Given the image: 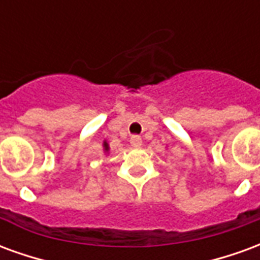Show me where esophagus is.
I'll use <instances>...</instances> for the list:
<instances>
[{
  "mask_svg": "<svg viewBox=\"0 0 260 260\" xmlns=\"http://www.w3.org/2000/svg\"><path fill=\"white\" fill-rule=\"evenodd\" d=\"M131 146L135 147V149H138V147H141L142 146L141 136H138V135L131 136Z\"/></svg>",
  "mask_w": 260,
  "mask_h": 260,
  "instance_id": "1",
  "label": "esophagus"
}]
</instances>
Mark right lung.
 Listing matches in <instances>:
<instances>
[{
    "label": "right lung",
    "instance_id": "obj_1",
    "mask_svg": "<svg viewBox=\"0 0 260 260\" xmlns=\"http://www.w3.org/2000/svg\"><path fill=\"white\" fill-rule=\"evenodd\" d=\"M103 149H104V153H108V150H110V147H108L107 141L103 142Z\"/></svg>",
    "mask_w": 260,
    "mask_h": 260
}]
</instances>
